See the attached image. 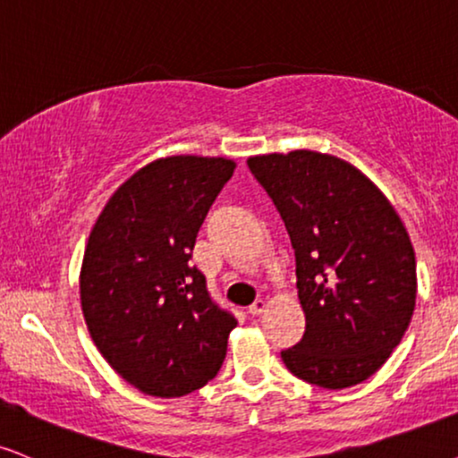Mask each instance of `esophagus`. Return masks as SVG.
I'll list each match as a JSON object with an SVG mask.
<instances>
[{"instance_id":"obj_1","label":"esophagus","mask_w":458,"mask_h":458,"mask_svg":"<svg viewBox=\"0 0 458 458\" xmlns=\"http://www.w3.org/2000/svg\"><path fill=\"white\" fill-rule=\"evenodd\" d=\"M265 312V301L263 299H257L255 303H252L250 308H248V314L250 316H259V314H263Z\"/></svg>"}]
</instances>
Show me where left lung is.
I'll list each match as a JSON object with an SVG mask.
<instances>
[{"mask_svg":"<svg viewBox=\"0 0 458 458\" xmlns=\"http://www.w3.org/2000/svg\"><path fill=\"white\" fill-rule=\"evenodd\" d=\"M246 163L295 250L306 333L282 360L310 385H360L386 363L414 314L416 257L402 218L340 157L293 150Z\"/></svg>","mask_w":458,"mask_h":458,"instance_id":"8db88e82","label":"left lung"}]
</instances>
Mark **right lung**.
Wrapping results in <instances>:
<instances>
[{"label":"right lung","instance_id":"1","mask_svg":"<svg viewBox=\"0 0 458 458\" xmlns=\"http://www.w3.org/2000/svg\"><path fill=\"white\" fill-rule=\"evenodd\" d=\"M235 163L157 159L116 189L89 235L81 303L95 346L123 380L182 397L218 374L238 325L191 267L197 231Z\"/></svg>","mask_w":458,"mask_h":458}]
</instances>
